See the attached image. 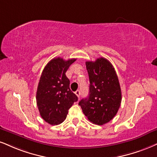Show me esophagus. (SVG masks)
Returning a JSON list of instances; mask_svg holds the SVG:
<instances>
[{"label":"esophagus","instance_id":"34e87169","mask_svg":"<svg viewBox=\"0 0 157 157\" xmlns=\"http://www.w3.org/2000/svg\"><path fill=\"white\" fill-rule=\"evenodd\" d=\"M75 94H76V95H77V97H78V98H79V97H80V94H81L80 91H79V90L75 91Z\"/></svg>","mask_w":157,"mask_h":157}]
</instances>
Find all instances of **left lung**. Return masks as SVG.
<instances>
[{
  "label": "left lung",
  "mask_w": 157,
  "mask_h": 157,
  "mask_svg": "<svg viewBox=\"0 0 157 157\" xmlns=\"http://www.w3.org/2000/svg\"><path fill=\"white\" fill-rule=\"evenodd\" d=\"M90 78V95L78 105L88 120L94 124L109 122L117 113L121 102V91L117 74L107 59L100 57L86 62Z\"/></svg>",
  "instance_id": "1"
}]
</instances>
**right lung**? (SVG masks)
Masks as SVG:
<instances>
[{
  "mask_svg": "<svg viewBox=\"0 0 157 157\" xmlns=\"http://www.w3.org/2000/svg\"><path fill=\"white\" fill-rule=\"evenodd\" d=\"M75 60L54 58L47 63L40 75L36 102L40 117L52 125L63 122L69 108L78 100V97L70 89V81L65 75Z\"/></svg>",
  "mask_w": 157,
  "mask_h": 157,
  "instance_id": "obj_1",
  "label": "right lung"
}]
</instances>
